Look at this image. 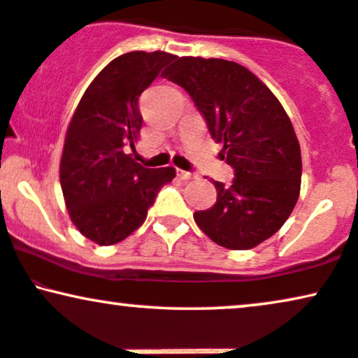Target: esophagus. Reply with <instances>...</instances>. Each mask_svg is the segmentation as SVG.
Listing matches in <instances>:
<instances>
[{"label":"esophagus","instance_id":"1","mask_svg":"<svg viewBox=\"0 0 358 358\" xmlns=\"http://www.w3.org/2000/svg\"><path fill=\"white\" fill-rule=\"evenodd\" d=\"M176 173H178V178L182 179V180H192L197 178L196 173H190V171H184V169H176Z\"/></svg>","mask_w":358,"mask_h":358}]
</instances>
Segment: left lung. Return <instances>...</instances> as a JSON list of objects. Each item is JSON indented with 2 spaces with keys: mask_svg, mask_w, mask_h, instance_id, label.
Here are the masks:
<instances>
[{
  "mask_svg": "<svg viewBox=\"0 0 358 358\" xmlns=\"http://www.w3.org/2000/svg\"><path fill=\"white\" fill-rule=\"evenodd\" d=\"M162 77L192 96L235 171L230 185L213 180L217 202L194 220L220 247L255 248L281 229L299 197L303 161L289 117L270 88L231 60L176 57Z\"/></svg>",
  "mask_w": 358,
  "mask_h": 358,
  "instance_id": "8db88e82",
  "label": "left lung"
}]
</instances>
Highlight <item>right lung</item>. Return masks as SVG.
Masks as SVG:
<instances>
[{
    "instance_id": "1",
    "label": "right lung",
    "mask_w": 358,
    "mask_h": 358,
    "mask_svg": "<svg viewBox=\"0 0 358 358\" xmlns=\"http://www.w3.org/2000/svg\"><path fill=\"white\" fill-rule=\"evenodd\" d=\"M174 59L164 50L113 59L69 123L59 168L64 201L77 230L101 247L139 229L162 185L176 178L174 168H143L131 155L143 124L139 95Z\"/></svg>"
}]
</instances>
